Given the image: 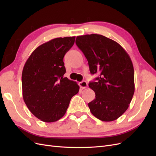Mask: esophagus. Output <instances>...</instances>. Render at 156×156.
Returning <instances> with one entry per match:
<instances>
[{"label": "esophagus", "instance_id": "obj_1", "mask_svg": "<svg viewBox=\"0 0 156 156\" xmlns=\"http://www.w3.org/2000/svg\"><path fill=\"white\" fill-rule=\"evenodd\" d=\"M79 85L80 87V88H82V89H84L88 87V84L85 81H83L81 82H80L79 83Z\"/></svg>", "mask_w": 156, "mask_h": 156}]
</instances>
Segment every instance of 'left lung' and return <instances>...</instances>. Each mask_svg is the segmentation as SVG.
Returning <instances> with one entry per match:
<instances>
[{
	"mask_svg": "<svg viewBox=\"0 0 156 156\" xmlns=\"http://www.w3.org/2000/svg\"><path fill=\"white\" fill-rule=\"evenodd\" d=\"M92 74L100 73L89 87L96 98L88 103L92 114L104 122L115 120L129 107L135 92L134 69L129 55L115 41L100 34L77 36Z\"/></svg>",
	"mask_w": 156,
	"mask_h": 156,
	"instance_id": "8db88e82",
	"label": "left lung"
}]
</instances>
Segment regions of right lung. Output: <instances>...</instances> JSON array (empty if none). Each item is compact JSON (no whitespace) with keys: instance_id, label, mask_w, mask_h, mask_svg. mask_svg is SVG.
Returning a JSON list of instances; mask_svg holds the SVG:
<instances>
[{"instance_id":"right-lung-1","label":"right lung","mask_w":156,"mask_h":156,"mask_svg":"<svg viewBox=\"0 0 156 156\" xmlns=\"http://www.w3.org/2000/svg\"><path fill=\"white\" fill-rule=\"evenodd\" d=\"M75 37H57L40 45L26 61L22 72L23 98L29 111L45 122L60 119L79 87L64 77L63 58Z\"/></svg>"}]
</instances>
